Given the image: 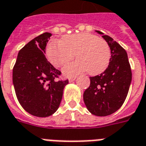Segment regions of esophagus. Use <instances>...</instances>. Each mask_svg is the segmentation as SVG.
Here are the masks:
<instances>
[{
  "label": "esophagus",
  "mask_w": 146,
  "mask_h": 146,
  "mask_svg": "<svg viewBox=\"0 0 146 146\" xmlns=\"http://www.w3.org/2000/svg\"><path fill=\"white\" fill-rule=\"evenodd\" d=\"M76 78H77L76 77H73V78H70L68 80H69V82H73L74 80H75V79Z\"/></svg>",
  "instance_id": "1"
}]
</instances>
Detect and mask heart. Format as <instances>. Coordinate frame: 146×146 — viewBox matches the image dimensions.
<instances>
[{
  "instance_id": "b5f03b06",
  "label": "heart",
  "mask_w": 146,
  "mask_h": 146,
  "mask_svg": "<svg viewBox=\"0 0 146 146\" xmlns=\"http://www.w3.org/2000/svg\"><path fill=\"white\" fill-rule=\"evenodd\" d=\"M46 55L52 65L62 67L74 58L78 60L63 68L65 75L72 77L88 72L97 75L108 68L111 59V50L104 39L90 33L65 35L61 41H51L46 48Z\"/></svg>"
}]
</instances>
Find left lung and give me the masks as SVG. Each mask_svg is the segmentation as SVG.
<instances>
[{
    "instance_id": "1",
    "label": "left lung",
    "mask_w": 146,
    "mask_h": 146,
    "mask_svg": "<svg viewBox=\"0 0 146 146\" xmlns=\"http://www.w3.org/2000/svg\"><path fill=\"white\" fill-rule=\"evenodd\" d=\"M96 31L102 35L110 46L111 59L104 72L90 77V84L84 93V101L91 114L107 116L118 110L125 101L132 72L125 50L111 37Z\"/></svg>"
}]
</instances>
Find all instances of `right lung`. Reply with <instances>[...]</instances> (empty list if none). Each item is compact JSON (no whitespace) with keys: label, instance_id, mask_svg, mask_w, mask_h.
Returning a JSON list of instances; mask_svg holds the SVG:
<instances>
[{"label":"right lung","instance_id":"obj_1","mask_svg":"<svg viewBox=\"0 0 146 146\" xmlns=\"http://www.w3.org/2000/svg\"><path fill=\"white\" fill-rule=\"evenodd\" d=\"M45 32L21 49L13 69L16 97L24 109L36 117L50 116L61 102L68 80L56 81L61 72L46 59L45 49L51 37Z\"/></svg>","mask_w":146,"mask_h":146}]
</instances>
